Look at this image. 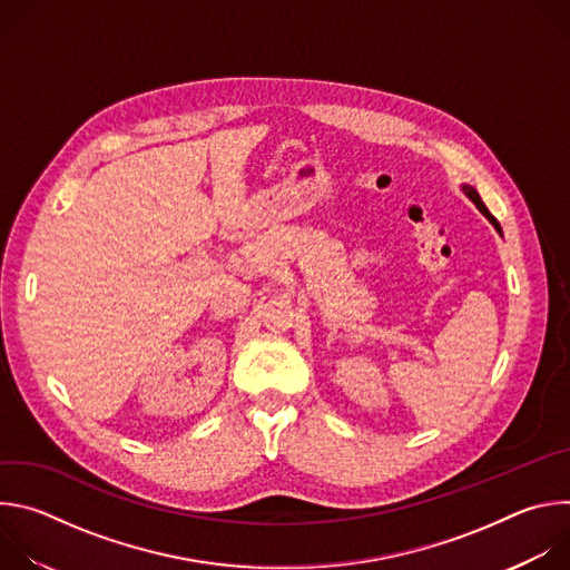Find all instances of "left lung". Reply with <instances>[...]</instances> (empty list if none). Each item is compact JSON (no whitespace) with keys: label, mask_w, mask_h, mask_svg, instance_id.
Returning a JSON list of instances; mask_svg holds the SVG:
<instances>
[{"label":"left lung","mask_w":570,"mask_h":570,"mask_svg":"<svg viewBox=\"0 0 570 570\" xmlns=\"http://www.w3.org/2000/svg\"><path fill=\"white\" fill-rule=\"evenodd\" d=\"M462 191L466 194V198H469V200H471V203H473V205H475V207H478V209H480V212L484 214V218H487V220H490V223H492V225L497 227V232L501 234V225H499V220H497V218H494V216L490 214V209H487V207H484V203L480 200L478 191H475L473 187H469V185H462Z\"/></svg>","instance_id":"left-lung-1"}]
</instances>
